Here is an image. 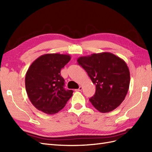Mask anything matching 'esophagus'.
<instances>
[{"mask_svg": "<svg viewBox=\"0 0 152 152\" xmlns=\"http://www.w3.org/2000/svg\"><path fill=\"white\" fill-rule=\"evenodd\" d=\"M82 89H83V87H81V86H80L78 88H77V89H76V91H81V90H82Z\"/></svg>", "mask_w": 152, "mask_h": 152, "instance_id": "esophagus-1", "label": "esophagus"}]
</instances>
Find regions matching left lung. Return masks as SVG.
<instances>
[{
    "label": "left lung",
    "mask_w": 152,
    "mask_h": 152,
    "mask_svg": "<svg viewBox=\"0 0 152 152\" xmlns=\"http://www.w3.org/2000/svg\"><path fill=\"white\" fill-rule=\"evenodd\" d=\"M77 61L96 85L95 94L89 99L96 109L107 113L119 107L130 85V71L126 62L110 53L81 56Z\"/></svg>",
    "instance_id": "obj_1"
}]
</instances>
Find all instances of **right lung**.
Returning <instances> with one entry per match:
<instances>
[{"instance_id": "right-lung-1", "label": "right lung", "mask_w": 152, "mask_h": 152, "mask_svg": "<svg viewBox=\"0 0 152 152\" xmlns=\"http://www.w3.org/2000/svg\"><path fill=\"white\" fill-rule=\"evenodd\" d=\"M71 60L69 54H45L38 57L26 72L27 94L33 106L47 114H54L63 108L73 91L64 88L61 69Z\"/></svg>"}]
</instances>
